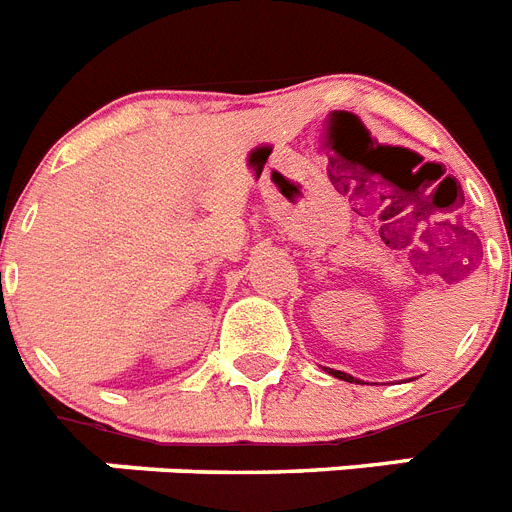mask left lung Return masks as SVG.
<instances>
[{
	"mask_svg": "<svg viewBox=\"0 0 512 512\" xmlns=\"http://www.w3.org/2000/svg\"><path fill=\"white\" fill-rule=\"evenodd\" d=\"M325 372H328V375H333V377H338V380H346V382H362V380H356V377L346 375V372H341V369H330V367H325Z\"/></svg>",
	"mask_w": 512,
	"mask_h": 512,
	"instance_id": "left-lung-1",
	"label": "left lung"
}]
</instances>
